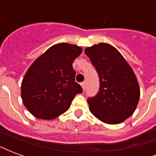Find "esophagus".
Instances as JSON below:
<instances>
[{
  "instance_id": "esophagus-1",
  "label": "esophagus",
  "mask_w": 156,
  "mask_h": 156,
  "mask_svg": "<svg viewBox=\"0 0 156 156\" xmlns=\"http://www.w3.org/2000/svg\"><path fill=\"white\" fill-rule=\"evenodd\" d=\"M81 86H82V88H83V90L84 91L85 88H86V83H85V82H83V83H81Z\"/></svg>"
}]
</instances>
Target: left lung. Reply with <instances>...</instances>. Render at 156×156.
<instances>
[{"instance_id":"left-lung-1","label":"left lung","mask_w":156,"mask_h":156,"mask_svg":"<svg viewBox=\"0 0 156 156\" xmlns=\"http://www.w3.org/2000/svg\"><path fill=\"white\" fill-rule=\"evenodd\" d=\"M84 51L98 72L100 82L97 95L88 98L90 112L105 124H120L137 107L140 95L137 78L125 58L112 45L102 42Z\"/></svg>"}]
</instances>
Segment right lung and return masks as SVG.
<instances>
[{
  "label": "right lung",
  "instance_id": "add662e5",
  "mask_svg": "<svg viewBox=\"0 0 156 156\" xmlns=\"http://www.w3.org/2000/svg\"><path fill=\"white\" fill-rule=\"evenodd\" d=\"M82 48L66 42L49 48L27 69L21 86L27 109L34 117L53 119L68 110L75 95L83 92L75 82L73 62Z\"/></svg>",
  "mask_w": 156,
  "mask_h": 156
}]
</instances>
